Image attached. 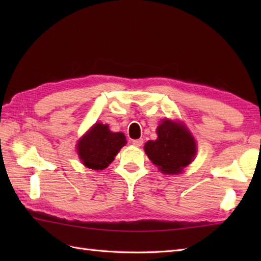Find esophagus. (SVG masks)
Returning a JSON list of instances; mask_svg holds the SVG:
<instances>
[{
  "mask_svg": "<svg viewBox=\"0 0 261 261\" xmlns=\"http://www.w3.org/2000/svg\"><path fill=\"white\" fill-rule=\"evenodd\" d=\"M132 145L136 146V147H140L143 145V139H136V140H132Z\"/></svg>",
  "mask_w": 261,
  "mask_h": 261,
  "instance_id": "1",
  "label": "esophagus"
}]
</instances>
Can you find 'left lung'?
<instances>
[{
    "mask_svg": "<svg viewBox=\"0 0 261 261\" xmlns=\"http://www.w3.org/2000/svg\"><path fill=\"white\" fill-rule=\"evenodd\" d=\"M158 139L146 143L145 151L165 174H178L192 163L196 153L194 138L185 126L169 120L157 129Z\"/></svg>",
    "mask_w": 261,
    "mask_h": 261,
    "instance_id": "1",
    "label": "left lung"
}]
</instances>
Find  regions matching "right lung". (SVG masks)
<instances>
[{
    "mask_svg": "<svg viewBox=\"0 0 261 261\" xmlns=\"http://www.w3.org/2000/svg\"><path fill=\"white\" fill-rule=\"evenodd\" d=\"M125 143V136L122 132H111L109 125L96 123L79 142L77 151L86 167L102 170L113 162Z\"/></svg>",
    "mask_w": 261,
    "mask_h": 261,
    "instance_id": "obj_1",
    "label": "right lung"
}]
</instances>
